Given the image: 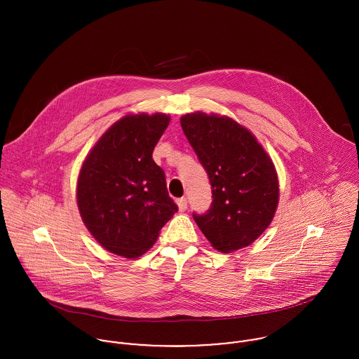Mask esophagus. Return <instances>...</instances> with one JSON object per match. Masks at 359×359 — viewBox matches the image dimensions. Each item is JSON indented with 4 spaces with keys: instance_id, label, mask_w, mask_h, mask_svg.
Wrapping results in <instances>:
<instances>
[{
    "instance_id": "obj_1",
    "label": "esophagus",
    "mask_w": 359,
    "mask_h": 359,
    "mask_svg": "<svg viewBox=\"0 0 359 359\" xmlns=\"http://www.w3.org/2000/svg\"><path fill=\"white\" fill-rule=\"evenodd\" d=\"M177 203H178V207H180V211H185V210L188 208V201H187V198H180V199L177 201Z\"/></svg>"
}]
</instances>
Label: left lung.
I'll return each instance as SVG.
<instances>
[{"mask_svg":"<svg viewBox=\"0 0 359 359\" xmlns=\"http://www.w3.org/2000/svg\"><path fill=\"white\" fill-rule=\"evenodd\" d=\"M181 127L208 175L212 202L194 212L214 249L231 253L253 243L271 224L279 199L275 165L255 135L229 117L196 111Z\"/></svg>","mask_w":359,"mask_h":359,"instance_id":"left-lung-1","label":"left lung"}]
</instances>
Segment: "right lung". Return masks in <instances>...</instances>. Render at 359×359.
Instances as JSON below:
<instances>
[{"instance_id": "add662e5", "label": "right lung", "mask_w": 359, "mask_h": 359, "mask_svg": "<svg viewBox=\"0 0 359 359\" xmlns=\"http://www.w3.org/2000/svg\"><path fill=\"white\" fill-rule=\"evenodd\" d=\"M170 123L163 113L116 121L87 156L77 181V205L91 235L106 250L137 258L154 246L178 211L154 147Z\"/></svg>"}]
</instances>
